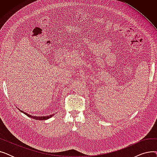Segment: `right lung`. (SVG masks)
Masks as SVG:
<instances>
[{"instance_id": "add662e5", "label": "right lung", "mask_w": 157, "mask_h": 157, "mask_svg": "<svg viewBox=\"0 0 157 157\" xmlns=\"http://www.w3.org/2000/svg\"><path fill=\"white\" fill-rule=\"evenodd\" d=\"M19 110L20 111V112L24 113L25 114H26L27 117H30V118H33V119L38 120H48V119H49V118H52L53 116H54V114H50V115H48V116H46V117H35V116H32V115H30V114H28V113H25V112H24V111H21V110H20V109H19Z\"/></svg>"}]
</instances>
